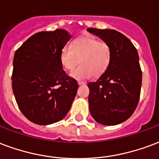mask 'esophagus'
<instances>
[{
  "label": "esophagus",
  "mask_w": 159,
  "mask_h": 159,
  "mask_svg": "<svg viewBox=\"0 0 159 159\" xmlns=\"http://www.w3.org/2000/svg\"><path fill=\"white\" fill-rule=\"evenodd\" d=\"M77 83H78V85H84V84H86V83H84V82H82V81H78V82H77Z\"/></svg>",
  "instance_id": "1"
}]
</instances>
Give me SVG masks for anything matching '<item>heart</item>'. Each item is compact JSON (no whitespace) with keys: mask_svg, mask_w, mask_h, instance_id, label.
Instances as JSON below:
<instances>
[{"mask_svg":"<svg viewBox=\"0 0 159 159\" xmlns=\"http://www.w3.org/2000/svg\"><path fill=\"white\" fill-rule=\"evenodd\" d=\"M112 58V49L108 42L86 35L76 39L71 47L65 46L60 53V62L66 70H72L81 61L79 68L70 72L76 80H84L103 75Z\"/></svg>","mask_w":159,"mask_h":159,"instance_id":"1","label":"heart"}]
</instances>
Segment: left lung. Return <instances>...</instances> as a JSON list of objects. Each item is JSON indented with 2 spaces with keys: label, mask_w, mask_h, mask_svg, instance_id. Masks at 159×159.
I'll use <instances>...</instances> for the list:
<instances>
[{
  "label": "left lung",
  "mask_w": 159,
  "mask_h": 159,
  "mask_svg": "<svg viewBox=\"0 0 159 159\" xmlns=\"http://www.w3.org/2000/svg\"><path fill=\"white\" fill-rule=\"evenodd\" d=\"M88 31L112 49L106 71L96 82L88 83L90 113L100 124L118 125L132 116L139 102L142 75L138 53L130 39L116 30L89 28Z\"/></svg>",
  "instance_id": "left-lung-1"
}]
</instances>
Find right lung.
Instances as JSON below:
<instances>
[{
	"label": "right lung",
	"mask_w": 159,
	"mask_h": 159,
	"mask_svg": "<svg viewBox=\"0 0 159 159\" xmlns=\"http://www.w3.org/2000/svg\"><path fill=\"white\" fill-rule=\"evenodd\" d=\"M70 39L64 29L39 32L15 52L12 90L21 112L33 123L60 121L71 107L78 84L60 62L61 50Z\"/></svg>",
	"instance_id": "add662e5"
}]
</instances>
